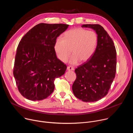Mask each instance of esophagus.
Here are the masks:
<instances>
[{"mask_svg":"<svg viewBox=\"0 0 133 133\" xmlns=\"http://www.w3.org/2000/svg\"><path fill=\"white\" fill-rule=\"evenodd\" d=\"M67 69L68 70H74V68L72 67H71V66H68L67 67Z\"/></svg>","mask_w":133,"mask_h":133,"instance_id":"esophagus-1","label":"esophagus"}]
</instances>
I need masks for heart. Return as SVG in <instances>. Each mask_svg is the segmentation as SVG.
Returning <instances> with one entry per match:
<instances>
[{
  "label": "heart",
  "instance_id": "heart-1",
  "mask_svg": "<svg viewBox=\"0 0 133 133\" xmlns=\"http://www.w3.org/2000/svg\"><path fill=\"white\" fill-rule=\"evenodd\" d=\"M98 42L97 34L92 31L77 28L66 31L63 38H59L55 44V50L58 59L66 62L71 52L72 64L89 60L95 51ZM72 52H71V51Z\"/></svg>",
  "mask_w": 133,
  "mask_h": 133
}]
</instances>
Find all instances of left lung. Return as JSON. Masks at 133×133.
Wrapping results in <instances>:
<instances>
[{"label": "left lung", "mask_w": 133, "mask_h": 133, "mask_svg": "<svg viewBox=\"0 0 133 133\" xmlns=\"http://www.w3.org/2000/svg\"><path fill=\"white\" fill-rule=\"evenodd\" d=\"M96 31L98 42L91 57L75 69L76 79L72 89L74 95L85 102L97 101L107 94L116 72V50L104 28L98 24H86Z\"/></svg>", "instance_id": "obj_1"}]
</instances>
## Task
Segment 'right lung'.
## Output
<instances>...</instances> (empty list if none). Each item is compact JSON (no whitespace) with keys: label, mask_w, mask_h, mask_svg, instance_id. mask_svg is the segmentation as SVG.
<instances>
[{"label":"right lung","mask_w":133,"mask_h":133,"mask_svg":"<svg viewBox=\"0 0 133 133\" xmlns=\"http://www.w3.org/2000/svg\"><path fill=\"white\" fill-rule=\"evenodd\" d=\"M68 25L41 23L29 30L18 44L13 74L19 91L30 101L47 98L54 81L65 74L67 66L57 58L56 39Z\"/></svg>","instance_id":"obj_1"}]
</instances>
